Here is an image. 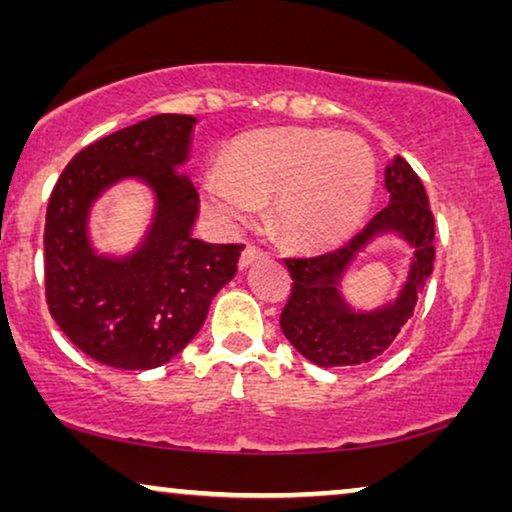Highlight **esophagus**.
<instances>
[{
	"label": "esophagus",
	"mask_w": 512,
	"mask_h": 512,
	"mask_svg": "<svg viewBox=\"0 0 512 512\" xmlns=\"http://www.w3.org/2000/svg\"><path fill=\"white\" fill-rule=\"evenodd\" d=\"M263 256H265V251L261 247H256V244H247L240 254V268H247V265L254 263L256 258H263Z\"/></svg>",
	"instance_id": "obj_1"
}]
</instances>
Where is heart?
I'll list each match as a JSON object with an SVG mask.
<instances>
[{
  "instance_id": "1",
  "label": "heart",
  "mask_w": 512,
  "mask_h": 512,
  "mask_svg": "<svg viewBox=\"0 0 512 512\" xmlns=\"http://www.w3.org/2000/svg\"><path fill=\"white\" fill-rule=\"evenodd\" d=\"M375 193V160L366 142L310 128H270L237 137L223 170L202 179L207 209L221 223L249 221L272 200L270 216L286 240L333 244L366 216Z\"/></svg>"
}]
</instances>
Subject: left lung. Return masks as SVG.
<instances>
[{
  "label": "left lung",
  "instance_id": "8db88e82",
  "mask_svg": "<svg viewBox=\"0 0 512 512\" xmlns=\"http://www.w3.org/2000/svg\"><path fill=\"white\" fill-rule=\"evenodd\" d=\"M384 186L391 198L389 205L345 247L326 254L284 258L293 284L279 314V326L286 340L317 366H363L380 359L412 317L417 296L433 272L436 221L422 179L408 160L398 156L384 172ZM384 229L401 232L416 249L411 277L394 306L370 315L352 313L339 296L337 282L355 251Z\"/></svg>",
  "mask_w": 512,
  "mask_h": 512
}]
</instances>
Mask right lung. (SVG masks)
<instances>
[{
    "label": "right lung",
    "mask_w": 512,
    "mask_h": 512,
    "mask_svg": "<svg viewBox=\"0 0 512 512\" xmlns=\"http://www.w3.org/2000/svg\"><path fill=\"white\" fill-rule=\"evenodd\" d=\"M193 116L158 114L88 144L55 181L46 207V305L62 333L111 368L149 370L177 356L205 324L209 303L235 277L244 244L195 240L200 195L174 174ZM123 176L159 195L152 233L128 259L97 257L85 235L89 202Z\"/></svg>",
    "instance_id": "obj_1"
}]
</instances>
